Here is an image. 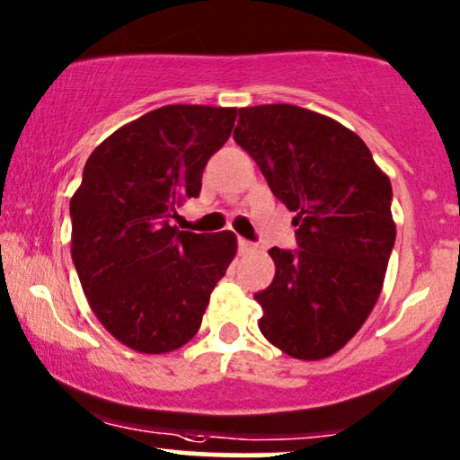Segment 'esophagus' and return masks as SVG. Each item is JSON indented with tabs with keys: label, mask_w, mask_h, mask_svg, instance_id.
<instances>
[{
	"label": "esophagus",
	"mask_w": 460,
	"mask_h": 460,
	"mask_svg": "<svg viewBox=\"0 0 460 460\" xmlns=\"http://www.w3.org/2000/svg\"><path fill=\"white\" fill-rule=\"evenodd\" d=\"M238 249H241L243 253H244V252H252V249H253V243L244 241V238H238Z\"/></svg>",
	"instance_id": "1"
}]
</instances>
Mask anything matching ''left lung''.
Returning <instances> with one entry per match:
<instances>
[{"instance_id": "obj_1", "label": "left lung", "mask_w": 460, "mask_h": 460, "mask_svg": "<svg viewBox=\"0 0 460 460\" xmlns=\"http://www.w3.org/2000/svg\"><path fill=\"white\" fill-rule=\"evenodd\" d=\"M234 141L296 211L300 249L272 247L277 272L253 296L260 332L296 359H325L361 330L383 289L395 244L389 177L359 135L297 105L241 107Z\"/></svg>"}]
</instances>
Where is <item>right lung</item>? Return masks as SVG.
Instances as JSON below:
<instances>
[{
  "mask_svg": "<svg viewBox=\"0 0 460 460\" xmlns=\"http://www.w3.org/2000/svg\"><path fill=\"white\" fill-rule=\"evenodd\" d=\"M236 107L164 105L94 147L71 196V258L93 313L124 347L171 353L202 323L236 255L230 230H177L207 160L228 141Z\"/></svg>",
  "mask_w": 460,
  "mask_h": 460,
  "instance_id": "1",
  "label": "right lung"
}]
</instances>
